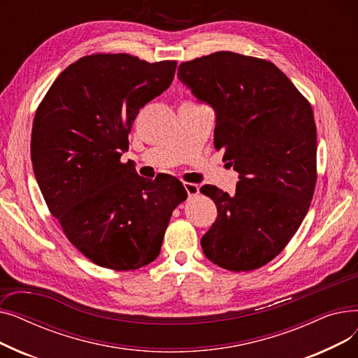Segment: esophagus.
Here are the masks:
<instances>
[{
    "instance_id": "1",
    "label": "esophagus",
    "mask_w": 358,
    "mask_h": 358,
    "mask_svg": "<svg viewBox=\"0 0 358 358\" xmlns=\"http://www.w3.org/2000/svg\"><path fill=\"white\" fill-rule=\"evenodd\" d=\"M184 189L187 192V194H189V197L192 196H197L199 192H200V187L194 182H184Z\"/></svg>"
}]
</instances>
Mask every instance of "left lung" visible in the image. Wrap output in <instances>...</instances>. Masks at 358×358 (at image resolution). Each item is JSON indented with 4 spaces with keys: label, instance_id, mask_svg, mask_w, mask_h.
<instances>
[{
    "label": "left lung",
    "instance_id": "obj_1",
    "mask_svg": "<svg viewBox=\"0 0 358 358\" xmlns=\"http://www.w3.org/2000/svg\"><path fill=\"white\" fill-rule=\"evenodd\" d=\"M178 80L216 115L215 146L239 174L235 194L200 192L217 217L200 241L213 264L250 271L275 258L306 216L316 184L309 101L274 64L215 52L178 66Z\"/></svg>",
    "mask_w": 358,
    "mask_h": 358
}]
</instances>
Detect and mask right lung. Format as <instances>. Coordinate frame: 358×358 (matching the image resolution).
Here are the masks:
<instances>
[{"label":"right lung","instance_id":"1","mask_svg":"<svg viewBox=\"0 0 358 358\" xmlns=\"http://www.w3.org/2000/svg\"><path fill=\"white\" fill-rule=\"evenodd\" d=\"M177 62L97 53L71 64L37 107L31 162L50 213L94 264L127 271L152 262L187 199L171 176L154 181L120 162L139 110L174 80Z\"/></svg>","mask_w":358,"mask_h":358}]
</instances>
